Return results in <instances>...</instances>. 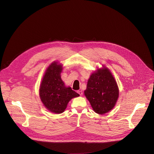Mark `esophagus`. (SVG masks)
Returning <instances> with one entry per match:
<instances>
[{
    "label": "esophagus",
    "instance_id": "obj_1",
    "mask_svg": "<svg viewBox=\"0 0 154 154\" xmlns=\"http://www.w3.org/2000/svg\"><path fill=\"white\" fill-rule=\"evenodd\" d=\"M77 93H79V94L80 96H82V95L83 94V92H82V91H77Z\"/></svg>",
    "mask_w": 154,
    "mask_h": 154
}]
</instances>
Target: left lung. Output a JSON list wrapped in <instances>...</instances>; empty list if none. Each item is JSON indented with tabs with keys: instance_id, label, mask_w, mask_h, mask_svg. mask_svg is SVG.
Wrapping results in <instances>:
<instances>
[{
	"instance_id": "left-lung-1",
	"label": "left lung",
	"mask_w": 154,
	"mask_h": 154,
	"mask_svg": "<svg viewBox=\"0 0 154 154\" xmlns=\"http://www.w3.org/2000/svg\"><path fill=\"white\" fill-rule=\"evenodd\" d=\"M84 93L94 111L100 115L113 109L119 97L116 80L106 68L91 74Z\"/></svg>"
}]
</instances>
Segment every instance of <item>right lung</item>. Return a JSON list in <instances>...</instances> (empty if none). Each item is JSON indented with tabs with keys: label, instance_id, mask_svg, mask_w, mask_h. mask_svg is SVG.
<instances>
[{
	"label": "right lung",
	"instance_id": "obj_1",
	"mask_svg": "<svg viewBox=\"0 0 154 154\" xmlns=\"http://www.w3.org/2000/svg\"><path fill=\"white\" fill-rule=\"evenodd\" d=\"M62 66L57 62L52 63L43 77L39 88L41 100L48 109L55 113H61L69 101L79 94L71 87L66 88L61 79Z\"/></svg>",
	"mask_w": 154,
	"mask_h": 154
}]
</instances>
